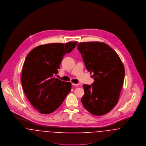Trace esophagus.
Here are the masks:
<instances>
[{
    "mask_svg": "<svg viewBox=\"0 0 146 146\" xmlns=\"http://www.w3.org/2000/svg\"><path fill=\"white\" fill-rule=\"evenodd\" d=\"M72 85H73V86H74L77 87L79 84H76V83H72Z\"/></svg>",
    "mask_w": 146,
    "mask_h": 146,
    "instance_id": "obj_1",
    "label": "esophagus"
}]
</instances>
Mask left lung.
I'll return each mask as SVG.
<instances>
[{"label":"left lung","mask_w":146,"mask_h":146,"mask_svg":"<svg viewBox=\"0 0 146 146\" xmlns=\"http://www.w3.org/2000/svg\"><path fill=\"white\" fill-rule=\"evenodd\" d=\"M77 48L95 80L91 85H83L82 103L92 115H105L118 102L125 76L124 65L117 53L104 42H81Z\"/></svg>","instance_id":"1"}]
</instances>
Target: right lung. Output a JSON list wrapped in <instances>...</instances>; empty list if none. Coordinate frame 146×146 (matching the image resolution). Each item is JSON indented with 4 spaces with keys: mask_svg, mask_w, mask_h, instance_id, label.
<instances>
[{
    "mask_svg": "<svg viewBox=\"0 0 146 146\" xmlns=\"http://www.w3.org/2000/svg\"><path fill=\"white\" fill-rule=\"evenodd\" d=\"M77 42L40 45L27 55L23 66L21 83L24 92L39 113L48 114L56 110L72 88L70 82L54 77L61 62Z\"/></svg>",
    "mask_w": 146,
    "mask_h": 146,
    "instance_id": "right-lung-1",
    "label": "right lung"
}]
</instances>
